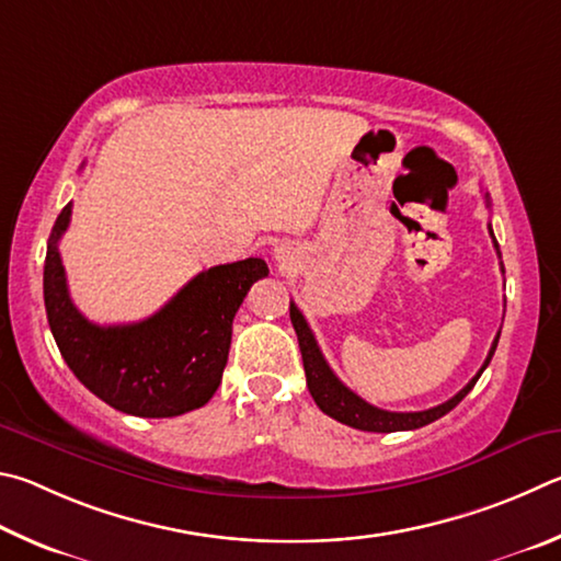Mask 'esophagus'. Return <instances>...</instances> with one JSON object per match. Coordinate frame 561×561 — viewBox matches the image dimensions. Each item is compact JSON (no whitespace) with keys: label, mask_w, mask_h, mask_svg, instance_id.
I'll list each match as a JSON object with an SVG mask.
<instances>
[{"label":"esophagus","mask_w":561,"mask_h":561,"mask_svg":"<svg viewBox=\"0 0 561 561\" xmlns=\"http://www.w3.org/2000/svg\"><path fill=\"white\" fill-rule=\"evenodd\" d=\"M280 253H283V251H278V255H275V259H283V255H280Z\"/></svg>","instance_id":"1"}]
</instances>
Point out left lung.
Segmentation results:
<instances>
[{
	"instance_id": "left-lung-1",
	"label": "left lung",
	"mask_w": 561,
	"mask_h": 561,
	"mask_svg": "<svg viewBox=\"0 0 561 561\" xmlns=\"http://www.w3.org/2000/svg\"><path fill=\"white\" fill-rule=\"evenodd\" d=\"M485 204L490 206V196L485 194ZM488 231L493 236V245L500 255V245L495 241V233H493V226L488 224ZM503 265V263H500ZM505 273V268H503ZM290 322L293 328H296V335H298V345H300V355H302V367H306V379H308V389L312 399H316V404L320 407L322 414L332 416L340 424H347L352 428H359V431H375V434H391V431H411V428H421L431 424V421H436L440 416H446L450 409H456L460 401L466 399V394L470 389L476 387V381L483 375L485 367L490 365V359L495 355V347H497V340H500V332L493 340V347H490L488 357L483 362V367H480L478 375L468 381V385L458 391L456 397H450L444 404H438L434 409H426V411H407V414H399V411H385V409H377L367 404L365 399L357 397L355 391L347 389L342 381L335 377V371L330 369V365L322 357V352L316 342V335H312L310 325L302 318V312L298 310L296 302H290Z\"/></svg>"
}]
</instances>
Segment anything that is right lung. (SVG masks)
I'll return each mask as SVG.
<instances>
[{"label": "right lung", "mask_w": 561, "mask_h": 561, "mask_svg": "<svg viewBox=\"0 0 561 561\" xmlns=\"http://www.w3.org/2000/svg\"><path fill=\"white\" fill-rule=\"evenodd\" d=\"M68 221L71 202L48 236L44 302L48 328L78 381L130 416L170 419L204 407L221 385L236 310L253 283L268 275V265L263 259L214 265L154 316L130 325H95L68 296L58 253Z\"/></svg>", "instance_id": "right-lung-1"}]
</instances>
